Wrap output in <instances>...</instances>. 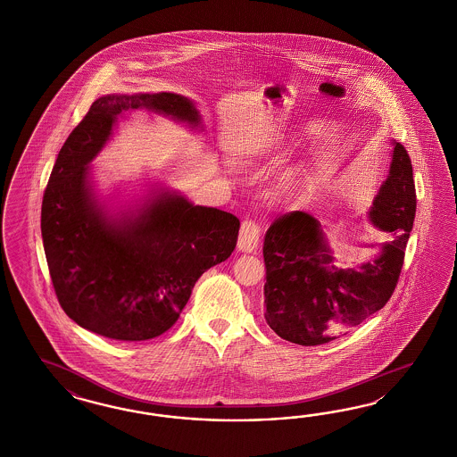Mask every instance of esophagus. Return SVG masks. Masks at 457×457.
<instances>
[{"instance_id": "34e87169", "label": "esophagus", "mask_w": 457, "mask_h": 457, "mask_svg": "<svg viewBox=\"0 0 457 457\" xmlns=\"http://www.w3.org/2000/svg\"><path fill=\"white\" fill-rule=\"evenodd\" d=\"M259 238H261V228L253 220H244L240 232H238V240H237V247L240 252L250 253L253 252L259 245Z\"/></svg>"}]
</instances>
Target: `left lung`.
<instances>
[{
    "mask_svg": "<svg viewBox=\"0 0 457 457\" xmlns=\"http://www.w3.org/2000/svg\"><path fill=\"white\" fill-rule=\"evenodd\" d=\"M392 145L389 175L367 215L392 238L378 245L372 261L351 269L334 265L322 225L305 212L282 215L269 227L263 240V312L278 337L299 345L327 344L391 299L416 217L411 158L403 145Z\"/></svg>",
    "mask_w": 457,
    "mask_h": 457,
    "instance_id": "8db88e82",
    "label": "left lung"
}]
</instances>
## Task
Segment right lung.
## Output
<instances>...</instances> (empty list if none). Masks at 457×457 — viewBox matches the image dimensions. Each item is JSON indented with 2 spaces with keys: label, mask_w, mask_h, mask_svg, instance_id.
I'll return each mask as SVG.
<instances>
[{
  "label": "right lung",
  "mask_w": 457,
  "mask_h": 457,
  "mask_svg": "<svg viewBox=\"0 0 457 457\" xmlns=\"http://www.w3.org/2000/svg\"><path fill=\"white\" fill-rule=\"evenodd\" d=\"M146 110L204 130L195 104L177 93L104 95L70 133L41 205V237L53 287L66 315L108 339H154L173 326L200 275L227 261L240 222L150 187L117 210L96 195L92 162L118 118Z\"/></svg>",
  "instance_id": "right-lung-1"
}]
</instances>
